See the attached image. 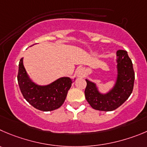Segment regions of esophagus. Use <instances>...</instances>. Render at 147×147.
Wrapping results in <instances>:
<instances>
[{"mask_svg":"<svg viewBox=\"0 0 147 147\" xmlns=\"http://www.w3.org/2000/svg\"><path fill=\"white\" fill-rule=\"evenodd\" d=\"M76 76L79 78H84L85 76V70L84 68H79L76 71Z\"/></svg>","mask_w":147,"mask_h":147,"instance_id":"obj_1","label":"esophagus"}]
</instances>
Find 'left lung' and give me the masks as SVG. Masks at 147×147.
Returning <instances> with one entry per match:
<instances>
[{
  "instance_id": "left-lung-1",
  "label": "left lung",
  "mask_w": 147,
  "mask_h": 147,
  "mask_svg": "<svg viewBox=\"0 0 147 147\" xmlns=\"http://www.w3.org/2000/svg\"><path fill=\"white\" fill-rule=\"evenodd\" d=\"M118 77L114 87L107 94H101L94 83L86 79L84 94L92 108L101 111H113L123 104L134 89L135 74L131 58L125 50L117 51Z\"/></svg>"
}]
</instances>
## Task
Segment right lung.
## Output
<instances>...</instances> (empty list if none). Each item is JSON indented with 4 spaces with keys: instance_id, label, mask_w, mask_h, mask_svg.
Listing matches in <instances>:
<instances>
[{
    "instance_id": "add662e5",
    "label": "right lung",
    "mask_w": 147,
    "mask_h": 147,
    "mask_svg": "<svg viewBox=\"0 0 147 147\" xmlns=\"http://www.w3.org/2000/svg\"><path fill=\"white\" fill-rule=\"evenodd\" d=\"M17 80L25 100L42 111H52L59 108L63 104L72 84L70 78L62 77L46 86L36 84L26 74L23 65V58L19 61Z\"/></svg>"
}]
</instances>
